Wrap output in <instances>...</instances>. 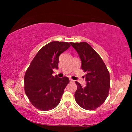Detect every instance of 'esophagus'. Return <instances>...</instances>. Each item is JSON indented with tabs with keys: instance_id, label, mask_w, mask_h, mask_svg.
Returning <instances> with one entry per match:
<instances>
[{
	"instance_id": "obj_1",
	"label": "esophagus",
	"mask_w": 132,
	"mask_h": 132,
	"mask_svg": "<svg viewBox=\"0 0 132 132\" xmlns=\"http://www.w3.org/2000/svg\"><path fill=\"white\" fill-rule=\"evenodd\" d=\"M69 81H70V82H73L75 81L73 80H72L71 79H69Z\"/></svg>"
}]
</instances>
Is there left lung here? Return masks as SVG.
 Here are the masks:
<instances>
[{"instance_id":"8db88e82","label":"left lung","mask_w":132,"mask_h":132,"mask_svg":"<svg viewBox=\"0 0 132 132\" xmlns=\"http://www.w3.org/2000/svg\"><path fill=\"white\" fill-rule=\"evenodd\" d=\"M81 61V69L86 75V86L76 81L77 89L75 100L83 109L94 110L101 105L108 95L110 77L106 66L95 51L86 42H70Z\"/></svg>"}]
</instances>
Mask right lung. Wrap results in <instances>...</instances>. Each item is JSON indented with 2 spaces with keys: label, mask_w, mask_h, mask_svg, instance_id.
Listing matches in <instances>:
<instances>
[{
  "label": "right lung",
  "mask_w": 132,
  "mask_h": 132,
  "mask_svg": "<svg viewBox=\"0 0 132 132\" xmlns=\"http://www.w3.org/2000/svg\"><path fill=\"white\" fill-rule=\"evenodd\" d=\"M70 46L68 42H50L38 51L26 71L25 93L31 104L39 110H51L61 101L69 79L53 76V69H58L60 55Z\"/></svg>",
  "instance_id": "right-lung-1"
}]
</instances>
